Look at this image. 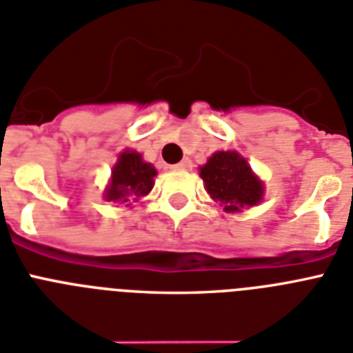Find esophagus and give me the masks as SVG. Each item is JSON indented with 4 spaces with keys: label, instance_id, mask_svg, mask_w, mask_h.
Wrapping results in <instances>:
<instances>
[{
    "label": "esophagus",
    "instance_id": "34e87169",
    "mask_svg": "<svg viewBox=\"0 0 353 353\" xmlns=\"http://www.w3.org/2000/svg\"><path fill=\"white\" fill-rule=\"evenodd\" d=\"M174 170H190L192 168V161L186 157V159H183L181 163H177V165H174Z\"/></svg>",
    "mask_w": 353,
    "mask_h": 353
}]
</instances>
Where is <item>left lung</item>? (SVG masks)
<instances>
[{
	"instance_id": "1",
	"label": "left lung",
	"mask_w": 353,
	"mask_h": 353,
	"mask_svg": "<svg viewBox=\"0 0 353 353\" xmlns=\"http://www.w3.org/2000/svg\"><path fill=\"white\" fill-rule=\"evenodd\" d=\"M199 176L212 199L221 203L228 214L257 205L265 196L263 181L252 172L245 157L234 150L212 154L206 165L199 167Z\"/></svg>"
}]
</instances>
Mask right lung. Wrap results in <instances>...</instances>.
I'll return each mask as SVG.
<instances>
[{
  "label": "right lung",
  "mask_w": 353,
  "mask_h": 353,
  "mask_svg": "<svg viewBox=\"0 0 353 353\" xmlns=\"http://www.w3.org/2000/svg\"><path fill=\"white\" fill-rule=\"evenodd\" d=\"M156 174L154 165L143 161L141 154L123 150L112 168L110 183L105 188V199L128 206L152 190Z\"/></svg>",
  "instance_id": "right-lung-1"
}]
</instances>
